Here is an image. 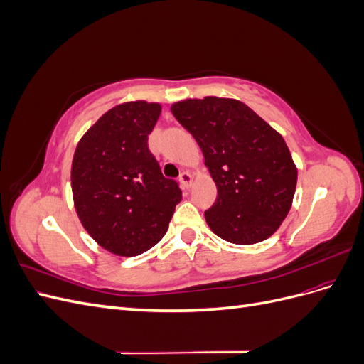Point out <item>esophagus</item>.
<instances>
[{"label":"esophagus","instance_id":"1","mask_svg":"<svg viewBox=\"0 0 364 364\" xmlns=\"http://www.w3.org/2000/svg\"><path fill=\"white\" fill-rule=\"evenodd\" d=\"M179 181L183 188H190L193 185V174L190 171H182L179 176Z\"/></svg>","mask_w":364,"mask_h":364}]
</instances>
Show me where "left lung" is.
<instances>
[{
    "mask_svg": "<svg viewBox=\"0 0 364 364\" xmlns=\"http://www.w3.org/2000/svg\"><path fill=\"white\" fill-rule=\"evenodd\" d=\"M171 112L202 149L217 185V199L205 211L213 232L234 245H255L277 232L297 182L284 138L234 98H188L171 105Z\"/></svg>",
    "mask_w": 364,
    "mask_h": 364,
    "instance_id": "obj_1",
    "label": "left lung"
}]
</instances>
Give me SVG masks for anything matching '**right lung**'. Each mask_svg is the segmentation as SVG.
Returning <instances> with one entry per match:
<instances>
[{"mask_svg": "<svg viewBox=\"0 0 364 364\" xmlns=\"http://www.w3.org/2000/svg\"><path fill=\"white\" fill-rule=\"evenodd\" d=\"M159 115V103L118 105L75 147L71 188L77 215L98 245L119 257L155 246L182 200L178 182L164 178L149 150Z\"/></svg>", "mask_w": 364, "mask_h": 364, "instance_id": "1", "label": "right lung"}]
</instances>
